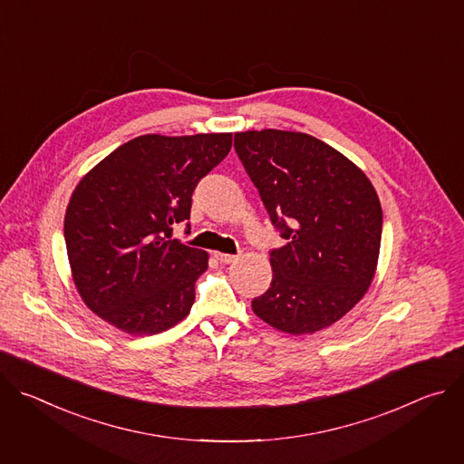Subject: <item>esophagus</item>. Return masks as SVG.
Instances as JSON below:
<instances>
[{
  "label": "esophagus",
  "mask_w": 464,
  "mask_h": 464,
  "mask_svg": "<svg viewBox=\"0 0 464 464\" xmlns=\"http://www.w3.org/2000/svg\"><path fill=\"white\" fill-rule=\"evenodd\" d=\"M215 256H217V260H220L222 264H231V262H235L238 256L237 255H229V253H220V251H217L215 253Z\"/></svg>",
  "instance_id": "34e87169"
}]
</instances>
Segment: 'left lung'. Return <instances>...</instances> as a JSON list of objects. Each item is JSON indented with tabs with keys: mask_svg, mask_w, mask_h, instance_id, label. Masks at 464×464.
<instances>
[{
	"mask_svg": "<svg viewBox=\"0 0 464 464\" xmlns=\"http://www.w3.org/2000/svg\"><path fill=\"white\" fill-rule=\"evenodd\" d=\"M235 149L288 242L270 255L272 285L251 301L281 333L314 334L367 294L378 266L382 206L349 158L301 131L246 130Z\"/></svg>",
	"mask_w": 464,
	"mask_h": 464,
	"instance_id": "left-lung-1",
	"label": "left lung"
}]
</instances>
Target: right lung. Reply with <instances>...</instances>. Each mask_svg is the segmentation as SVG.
Here are the masks:
<instances>
[{
    "instance_id": "right-lung-1",
    "label": "right lung",
    "mask_w": 464,
    "mask_h": 464,
    "mask_svg": "<svg viewBox=\"0 0 464 464\" xmlns=\"http://www.w3.org/2000/svg\"><path fill=\"white\" fill-rule=\"evenodd\" d=\"M233 134L131 140L77 183L63 218L75 288L101 319L152 336L185 319L209 253L170 238L194 187L231 150Z\"/></svg>"
}]
</instances>
